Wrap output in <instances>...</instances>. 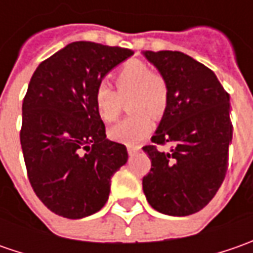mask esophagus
<instances>
[{"label":"esophagus","mask_w":253,"mask_h":253,"mask_svg":"<svg viewBox=\"0 0 253 253\" xmlns=\"http://www.w3.org/2000/svg\"><path fill=\"white\" fill-rule=\"evenodd\" d=\"M126 148H128V153H129L131 156L132 155H135L136 152L139 151V146H136V145H128Z\"/></svg>","instance_id":"obj_1"}]
</instances>
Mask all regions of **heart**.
I'll list each match as a JSON object with an SVG mask.
<instances>
[{
    "mask_svg": "<svg viewBox=\"0 0 253 253\" xmlns=\"http://www.w3.org/2000/svg\"><path fill=\"white\" fill-rule=\"evenodd\" d=\"M117 91L108 84H100L92 95L95 111L104 122L118 120L122 101L128 102L133 114L110 129V138L122 143H138L149 135L153 128V115L162 117L170 104V84L159 72H153L142 60H129L114 73Z\"/></svg>",
    "mask_w": 253,
    "mask_h": 253,
    "instance_id": "b5f03b06",
    "label": "heart"
}]
</instances>
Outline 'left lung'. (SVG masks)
<instances>
[{
    "label": "left lung",
    "mask_w": 253,
    "mask_h": 253,
    "mask_svg": "<svg viewBox=\"0 0 253 253\" xmlns=\"http://www.w3.org/2000/svg\"><path fill=\"white\" fill-rule=\"evenodd\" d=\"M143 54L170 84L169 108L152 145L142 148L152 163L142 179L143 193L156 211L184 217L204 209L225 179L232 141L229 94L211 69L187 54Z\"/></svg>",
    "instance_id": "8db88e82"
}]
</instances>
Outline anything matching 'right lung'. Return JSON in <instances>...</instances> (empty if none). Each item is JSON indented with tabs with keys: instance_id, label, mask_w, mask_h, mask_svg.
Here are the masks:
<instances>
[{
	"instance_id": "add662e5",
	"label": "right lung",
	"mask_w": 253,
	"mask_h": 253,
	"mask_svg": "<svg viewBox=\"0 0 253 253\" xmlns=\"http://www.w3.org/2000/svg\"><path fill=\"white\" fill-rule=\"evenodd\" d=\"M131 49L73 42L35 70L19 132L28 179L52 212L77 219L104 207L112 174L128 161L125 145L105 136L92 95Z\"/></svg>"
}]
</instances>
